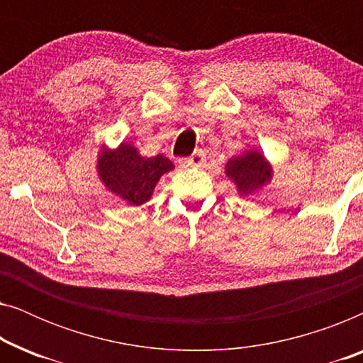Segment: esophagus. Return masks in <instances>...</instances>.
Wrapping results in <instances>:
<instances>
[{
    "mask_svg": "<svg viewBox=\"0 0 363 363\" xmlns=\"http://www.w3.org/2000/svg\"><path fill=\"white\" fill-rule=\"evenodd\" d=\"M205 153L203 152H196V153H193L191 157H188V158H182V160H178V165H180L182 168H190V167H200V165H203V163H205Z\"/></svg>",
    "mask_w": 363,
    "mask_h": 363,
    "instance_id": "esophagus-1",
    "label": "esophagus"
}]
</instances>
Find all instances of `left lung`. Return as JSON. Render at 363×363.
<instances>
[{"mask_svg":"<svg viewBox=\"0 0 363 363\" xmlns=\"http://www.w3.org/2000/svg\"><path fill=\"white\" fill-rule=\"evenodd\" d=\"M226 177L236 185L241 196L261 190L272 178V165L269 160L256 148L242 152L241 155L233 157L225 167Z\"/></svg>","mask_w":363,"mask_h":363,"instance_id":"1","label":"left lung"}]
</instances>
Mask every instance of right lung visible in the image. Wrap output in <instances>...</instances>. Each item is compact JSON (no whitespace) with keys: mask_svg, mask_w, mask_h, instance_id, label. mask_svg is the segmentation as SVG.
I'll return each mask as SVG.
<instances>
[{"mask_svg":"<svg viewBox=\"0 0 363 363\" xmlns=\"http://www.w3.org/2000/svg\"><path fill=\"white\" fill-rule=\"evenodd\" d=\"M96 168L106 190L128 205L140 206L150 200L158 180L175 165L163 155L142 157L132 143L122 142L117 148L102 145Z\"/></svg>","mask_w":363,"mask_h":363,"instance_id":"add662e5","label":"right lung"}]
</instances>
